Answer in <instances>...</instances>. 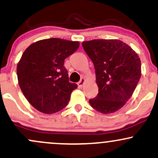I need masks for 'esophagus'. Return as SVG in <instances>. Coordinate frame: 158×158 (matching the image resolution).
Wrapping results in <instances>:
<instances>
[{"label":"esophagus","instance_id":"34e87169","mask_svg":"<svg viewBox=\"0 0 158 158\" xmlns=\"http://www.w3.org/2000/svg\"><path fill=\"white\" fill-rule=\"evenodd\" d=\"M85 79L84 78H82V79H81V80L78 82V86L80 88H82L83 86V85L85 84Z\"/></svg>","mask_w":158,"mask_h":158}]
</instances>
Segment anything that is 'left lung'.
Listing matches in <instances>:
<instances>
[{
    "instance_id": "8db88e82",
    "label": "left lung",
    "mask_w": 158,
    "mask_h": 158,
    "mask_svg": "<svg viewBox=\"0 0 158 158\" xmlns=\"http://www.w3.org/2000/svg\"><path fill=\"white\" fill-rule=\"evenodd\" d=\"M92 60L98 94L90 99L92 108L103 114L113 113L132 96L141 77V61L127 44L118 40L82 42Z\"/></svg>"
}]
</instances>
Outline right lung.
Wrapping results in <instances>:
<instances>
[{
  "label": "right lung",
  "mask_w": 158,
  "mask_h": 158,
  "mask_svg": "<svg viewBox=\"0 0 158 158\" xmlns=\"http://www.w3.org/2000/svg\"><path fill=\"white\" fill-rule=\"evenodd\" d=\"M79 47L77 41L50 38L32 43L24 52L17 65L19 85L36 110L52 114L68 104L77 85L69 82L64 64Z\"/></svg>",
  "instance_id": "right-lung-1"
}]
</instances>
